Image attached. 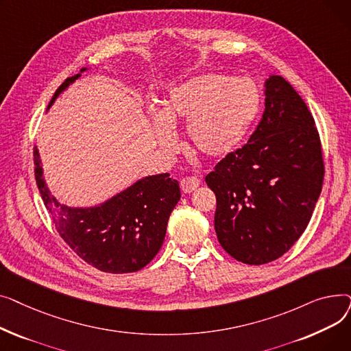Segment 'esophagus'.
Listing matches in <instances>:
<instances>
[{
  "label": "esophagus",
  "mask_w": 351,
  "mask_h": 351,
  "mask_svg": "<svg viewBox=\"0 0 351 351\" xmlns=\"http://www.w3.org/2000/svg\"><path fill=\"white\" fill-rule=\"evenodd\" d=\"M200 185V180L196 176H186L180 180V188L183 193H192Z\"/></svg>",
  "instance_id": "esophagus-1"
}]
</instances>
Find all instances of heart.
Instances as JSON below:
<instances>
[{"label": "heart", "mask_w": 351, "mask_h": 351, "mask_svg": "<svg viewBox=\"0 0 351 351\" xmlns=\"http://www.w3.org/2000/svg\"><path fill=\"white\" fill-rule=\"evenodd\" d=\"M261 92L245 78L204 73L172 88L155 121L158 145L165 152L176 149L172 126L186 123L192 149L217 159L236 151L259 114Z\"/></svg>", "instance_id": "b5f03b06"}]
</instances>
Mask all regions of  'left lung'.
Masks as SVG:
<instances>
[{
  "instance_id": "8db88e82",
  "label": "left lung",
  "mask_w": 351,
  "mask_h": 351,
  "mask_svg": "<svg viewBox=\"0 0 351 351\" xmlns=\"http://www.w3.org/2000/svg\"><path fill=\"white\" fill-rule=\"evenodd\" d=\"M265 97L249 142L205 179L216 195L217 241L246 265L279 259L298 242L324 178L319 132L302 97L280 75L266 80Z\"/></svg>"
}]
</instances>
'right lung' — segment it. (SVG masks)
<instances>
[{
  "label": "right lung",
  "mask_w": 351,
  "mask_h": 351,
  "mask_svg": "<svg viewBox=\"0 0 351 351\" xmlns=\"http://www.w3.org/2000/svg\"><path fill=\"white\" fill-rule=\"evenodd\" d=\"M86 69L65 80L48 109ZM34 165L36 185L55 228L88 265L106 273H132L156 256L169 216L180 199L179 182L169 173L145 176L97 206L72 208L61 204L48 189L36 146Z\"/></svg>",
  "instance_id": "right-lung-1"
}]
</instances>
